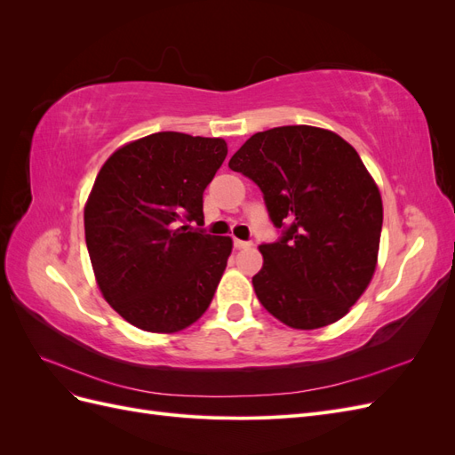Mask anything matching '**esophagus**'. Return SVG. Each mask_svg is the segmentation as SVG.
Instances as JSON below:
<instances>
[{"label": "esophagus", "mask_w": 455, "mask_h": 455, "mask_svg": "<svg viewBox=\"0 0 455 455\" xmlns=\"http://www.w3.org/2000/svg\"><path fill=\"white\" fill-rule=\"evenodd\" d=\"M252 243L251 241H241V239H233V246H235L237 251H241V249H249Z\"/></svg>", "instance_id": "esophagus-1"}]
</instances>
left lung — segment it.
Masks as SVG:
<instances>
[{"mask_svg":"<svg viewBox=\"0 0 455 455\" xmlns=\"http://www.w3.org/2000/svg\"><path fill=\"white\" fill-rule=\"evenodd\" d=\"M264 196L279 239L261 243L252 277L275 319L313 330L339 321L374 275L383 206L355 148L324 129L275 127L229 159Z\"/></svg>","mask_w":455,"mask_h":455,"instance_id":"left-lung-1","label":"left lung"}]
</instances>
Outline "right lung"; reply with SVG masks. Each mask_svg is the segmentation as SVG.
<instances>
[{
  "mask_svg": "<svg viewBox=\"0 0 455 455\" xmlns=\"http://www.w3.org/2000/svg\"><path fill=\"white\" fill-rule=\"evenodd\" d=\"M222 139L156 132L119 148L96 176L85 241L106 301L148 332H178L211 306L231 239L204 233L203 191Z\"/></svg>",
  "mask_w": 455,
  "mask_h": 455,
  "instance_id": "right-lung-1",
  "label": "right lung"
}]
</instances>
